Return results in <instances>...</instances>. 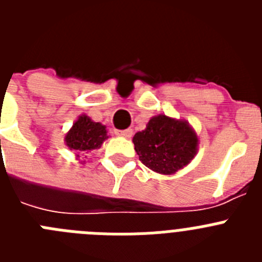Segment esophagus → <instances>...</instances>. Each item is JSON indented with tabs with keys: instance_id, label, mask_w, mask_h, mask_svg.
Instances as JSON below:
<instances>
[{
	"instance_id": "1",
	"label": "esophagus",
	"mask_w": 262,
	"mask_h": 262,
	"mask_svg": "<svg viewBox=\"0 0 262 262\" xmlns=\"http://www.w3.org/2000/svg\"><path fill=\"white\" fill-rule=\"evenodd\" d=\"M133 134H134L133 129H129V128L122 129V131H120V129H117V131H115V135L122 136V138H126V139L131 138V136H133Z\"/></svg>"
}]
</instances>
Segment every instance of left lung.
Instances as JSON below:
<instances>
[{"label": "left lung", "instance_id": "8db88e82", "mask_svg": "<svg viewBox=\"0 0 262 262\" xmlns=\"http://www.w3.org/2000/svg\"><path fill=\"white\" fill-rule=\"evenodd\" d=\"M139 159L159 174H174L191 163L198 152L200 138L185 119L159 114L133 138Z\"/></svg>", "mask_w": 262, "mask_h": 262}]
</instances>
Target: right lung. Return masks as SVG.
I'll return each mask as SVG.
<instances>
[{"label": "right lung", "mask_w": 262, "mask_h": 262, "mask_svg": "<svg viewBox=\"0 0 262 262\" xmlns=\"http://www.w3.org/2000/svg\"><path fill=\"white\" fill-rule=\"evenodd\" d=\"M106 139H108L106 126L99 122H94L86 114H81L66 134L64 142L71 151L75 152L76 159L80 160V156L84 154L99 149Z\"/></svg>", "instance_id": "right-lung-1"}]
</instances>
